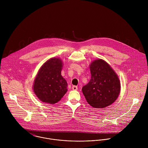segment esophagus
I'll use <instances>...</instances> for the list:
<instances>
[{"label": "esophagus", "mask_w": 148, "mask_h": 148, "mask_svg": "<svg viewBox=\"0 0 148 148\" xmlns=\"http://www.w3.org/2000/svg\"><path fill=\"white\" fill-rule=\"evenodd\" d=\"M72 88V89L74 90H77V89H78L77 86H75V85H73Z\"/></svg>", "instance_id": "obj_1"}]
</instances>
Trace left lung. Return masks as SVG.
<instances>
[{
	"instance_id": "obj_1",
	"label": "left lung",
	"mask_w": 148,
	"mask_h": 148,
	"mask_svg": "<svg viewBox=\"0 0 148 148\" xmlns=\"http://www.w3.org/2000/svg\"><path fill=\"white\" fill-rule=\"evenodd\" d=\"M91 79L82 88L88 103L93 108H103L111 105L120 92V82L111 66L102 59L90 65Z\"/></svg>"
}]
</instances>
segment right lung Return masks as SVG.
Returning a JSON list of instances; mask_svg holds the SVG:
<instances>
[{
    "label": "right lung",
    "instance_id": "1",
    "mask_svg": "<svg viewBox=\"0 0 148 148\" xmlns=\"http://www.w3.org/2000/svg\"><path fill=\"white\" fill-rule=\"evenodd\" d=\"M63 62L59 58H51L39 69L33 85L34 92L43 103L54 104L67 92L68 84L61 75Z\"/></svg>",
    "mask_w": 148,
    "mask_h": 148
}]
</instances>
